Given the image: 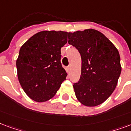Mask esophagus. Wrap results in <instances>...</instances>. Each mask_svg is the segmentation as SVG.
Returning <instances> with one entry per match:
<instances>
[{
  "instance_id": "34e87169",
  "label": "esophagus",
  "mask_w": 131,
  "mask_h": 131,
  "mask_svg": "<svg viewBox=\"0 0 131 131\" xmlns=\"http://www.w3.org/2000/svg\"><path fill=\"white\" fill-rule=\"evenodd\" d=\"M70 70H71V67H70V66H68L66 68L67 72L70 73Z\"/></svg>"
}]
</instances>
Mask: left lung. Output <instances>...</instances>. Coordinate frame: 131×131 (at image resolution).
I'll return each instance as SVG.
<instances>
[{"label": "left lung", "instance_id": "1", "mask_svg": "<svg viewBox=\"0 0 131 131\" xmlns=\"http://www.w3.org/2000/svg\"><path fill=\"white\" fill-rule=\"evenodd\" d=\"M68 38L81 56V74L73 85L76 97L87 107L102 104L115 90L121 74L119 52L95 29L68 33Z\"/></svg>", "mask_w": 131, "mask_h": 131}]
</instances>
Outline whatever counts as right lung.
Here are the masks:
<instances>
[{
  "label": "right lung",
  "mask_w": 131,
  "mask_h": 131,
  "mask_svg": "<svg viewBox=\"0 0 131 131\" xmlns=\"http://www.w3.org/2000/svg\"><path fill=\"white\" fill-rule=\"evenodd\" d=\"M68 32L43 31L21 46L16 67L21 87L32 100L42 102L56 94L67 73L61 63V48Z\"/></svg>",
  "instance_id": "right-lung-1"
}]
</instances>
